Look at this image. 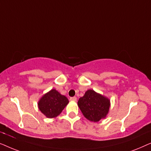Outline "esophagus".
Returning a JSON list of instances; mask_svg holds the SVG:
<instances>
[{
	"instance_id": "obj_1",
	"label": "esophagus",
	"mask_w": 151,
	"mask_h": 151,
	"mask_svg": "<svg viewBox=\"0 0 151 151\" xmlns=\"http://www.w3.org/2000/svg\"><path fill=\"white\" fill-rule=\"evenodd\" d=\"M70 100L73 101V102H76L77 101V98L76 97H72V98H70Z\"/></svg>"
}]
</instances>
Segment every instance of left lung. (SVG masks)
Returning a JSON list of instances; mask_svg holds the SVG:
<instances>
[{
  "label": "left lung",
  "mask_w": 151,
  "mask_h": 151,
  "mask_svg": "<svg viewBox=\"0 0 151 151\" xmlns=\"http://www.w3.org/2000/svg\"><path fill=\"white\" fill-rule=\"evenodd\" d=\"M78 105L86 119L98 122L100 119L106 118L109 112L111 102L107 97L88 89L79 99Z\"/></svg>",
  "instance_id": "8db88e82"
}]
</instances>
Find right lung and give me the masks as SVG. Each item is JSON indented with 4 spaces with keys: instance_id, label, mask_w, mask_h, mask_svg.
<instances>
[{
    "instance_id": "right-lung-1",
    "label": "right lung",
    "mask_w": 151,
    "mask_h": 151,
    "mask_svg": "<svg viewBox=\"0 0 151 151\" xmlns=\"http://www.w3.org/2000/svg\"><path fill=\"white\" fill-rule=\"evenodd\" d=\"M69 103V100L53 88L43 95L38 102L39 110L48 118L58 116Z\"/></svg>"
}]
</instances>
